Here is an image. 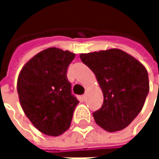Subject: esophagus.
Masks as SVG:
<instances>
[{"label": "esophagus", "mask_w": 159, "mask_h": 159, "mask_svg": "<svg viewBox=\"0 0 159 159\" xmlns=\"http://www.w3.org/2000/svg\"><path fill=\"white\" fill-rule=\"evenodd\" d=\"M82 98H83L84 99H85V98H86V94H84V95L82 96Z\"/></svg>", "instance_id": "34e87169"}]
</instances>
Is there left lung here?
Here are the masks:
<instances>
[{
  "mask_svg": "<svg viewBox=\"0 0 159 159\" xmlns=\"http://www.w3.org/2000/svg\"><path fill=\"white\" fill-rule=\"evenodd\" d=\"M80 59L96 75L104 96L101 108L93 112L95 121L111 133L124 129L142 111L148 95L146 69L118 48L83 53Z\"/></svg>",
  "mask_w": 159,
  "mask_h": 159,
  "instance_id": "obj_1",
  "label": "left lung"
}]
</instances>
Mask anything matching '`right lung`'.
<instances>
[{
	"label": "right lung",
	"mask_w": 159,
	"mask_h": 159,
	"mask_svg": "<svg viewBox=\"0 0 159 159\" xmlns=\"http://www.w3.org/2000/svg\"><path fill=\"white\" fill-rule=\"evenodd\" d=\"M75 56L68 50L47 48L34 56L18 76L22 109L33 125L47 135L58 136L68 130L79 103L67 78Z\"/></svg>",
	"instance_id": "add662e5"
}]
</instances>
